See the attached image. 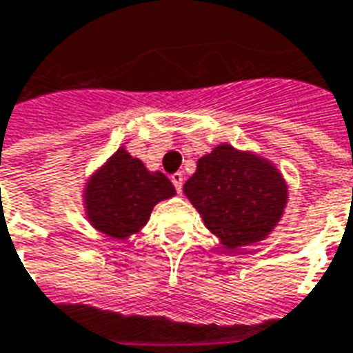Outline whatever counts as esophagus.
<instances>
[{
	"label": "esophagus",
	"mask_w": 353,
	"mask_h": 353,
	"mask_svg": "<svg viewBox=\"0 0 353 353\" xmlns=\"http://www.w3.org/2000/svg\"><path fill=\"white\" fill-rule=\"evenodd\" d=\"M172 183H174V187H176L177 192H181V187H183V174L181 172H176V174H172Z\"/></svg>",
	"instance_id": "1"
}]
</instances>
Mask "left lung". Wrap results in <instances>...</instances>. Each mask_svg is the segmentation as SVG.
Here are the masks:
<instances>
[{
    "label": "left lung",
    "instance_id": "left-lung-1",
    "mask_svg": "<svg viewBox=\"0 0 353 353\" xmlns=\"http://www.w3.org/2000/svg\"><path fill=\"white\" fill-rule=\"evenodd\" d=\"M183 192L227 252L266 240L289 200L288 181L270 159L230 143L200 157Z\"/></svg>",
    "mask_w": 353,
    "mask_h": 353
}]
</instances>
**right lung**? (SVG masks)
<instances>
[{
    "mask_svg": "<svg viewBox=\"0 0 353 353\" xmlns=\"http://www.w3.org/2000/svg\"><path fill=\"white\" fill-rule=\"evenodd\" d=\"M176 196V189L159 170L147 168L121 145L83 185V212L90 227L113 240H128L143 229L153 208Z\"/></svg>",
    "mask_w": 353,
    "mask_h": 353,
    "instance_id": "obj_1",
    "label": "right lung"
}]
</instances>
